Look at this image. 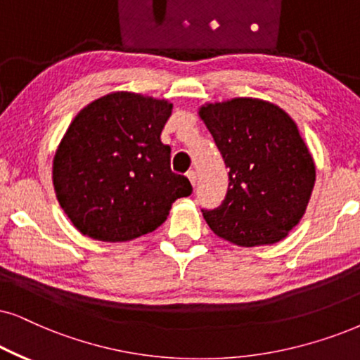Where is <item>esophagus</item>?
I'll return each instance as SVG.
<instances>
[{
    "mask_svg": "<svg viewBox=\"0 0 360 360\" xmlns=\"http://www.w3.org/2000/svg\"><path fill=\"white\" fill-rule=\"evenodd\" d=\"M186 176H188V179L191 181V184L195 186V179H198V176H195V171L191 169V171L186 172Z\"/></svg>",
    "mask_w": 360,
    "mask_h": 360,
    "instance_id": "esophagus-1",
    "label": "esophagus"
}]
</instances>
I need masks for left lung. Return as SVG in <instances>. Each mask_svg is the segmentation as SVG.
Here are the masks:
<instances>
[{
    "label": "left lung",
    "mask_w": 360,
    "mask_h": 360,
    "mask_svg": "<svg viewBox=\"0 0 360 360\" xmlns=\"http://www.w3.org/2000/svg\"><path fill=\"white\" fill-rule=\"evenodd\" d=\"M198 115L229 167L224 202L202 211L212 233L240 248L288 238L316 183L312 154L292 117L259 98L206 103Z\"/></svg>",
    "instance_id": "left-lung-1"
}]
</instances>
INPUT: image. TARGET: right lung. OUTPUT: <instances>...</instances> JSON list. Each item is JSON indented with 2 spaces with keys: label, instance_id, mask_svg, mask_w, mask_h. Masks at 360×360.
Masks as SVG:
<instances>
[{
  "label": "right lung",
  "instance_id": "add662e5",
  "mask_svg": "<svg viewBox=\"0 0 360 360\" xmlns=\"http://www.w3.org/2000/svg\"><path fill=\"white\" fill-rule=\"evenodd\" d=\"M172 103L115 91L84 106L53 159L56 199L81 234L126 243L153 233L172 202L193 193L171 171L161 133Z\"/></svg>",
  "mask_w": 360,
  "mask_h": 360
}]
</instances>
